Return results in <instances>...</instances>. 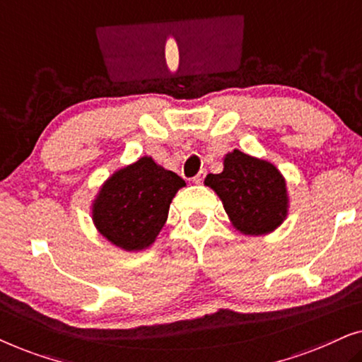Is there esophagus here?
I'll return each instance as SVG.
<instances>
[{"instance_id":"34e87169","label":"esophagus","mask_w":362,"mask_h":362,"mask_svg":"<svg viewBox=\"0 0 362 362\" xmlns=\"http://www.w3.org/2000/svg\"><path fill=\"white\" fill-rule=\"evenodd\" d=\"M204 177H206V170H201L194 177H192V182H194V185H201V182L204 181Z\"/></svg>"}]
</instances>
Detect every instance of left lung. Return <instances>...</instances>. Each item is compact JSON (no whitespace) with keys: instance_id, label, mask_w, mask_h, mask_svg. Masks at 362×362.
<instances>
[{"instance_id":"1","label":"left lung","mask_w":362,"mask_h":362,"mask_svg":"<svg viewBox=\"0 0 362 362\" xmlns=\"http://www.w3.org/2000/svg\"><path fill=\"white\" fill-rule=\"evenodd\" d=\"M204 185L221 197L232 226L244 235H265L288 214V194L281 173L265 160L234 150L224 156V170L207 175Z\"/></svg>"}]
</instances>
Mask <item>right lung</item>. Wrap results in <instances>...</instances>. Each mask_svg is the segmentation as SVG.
<instances>
[{"instance_id":"add662e5","label":"right lung","mask_w":362,"mask_h":362,"mask_svg":"<svg viewBox=\"0 0 362 362\" xmlns=\"http://www.w3.org/2000/svg\"><path fill=\"white\" fill-rule=\"evenodd\" d=\"M182 186L186 182L176 173L141 156L103 182L92 204L93 224L123 250L146 249L165 226L173 197Z\"/></svg>"}]
</instances>
